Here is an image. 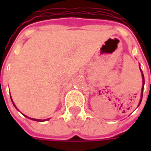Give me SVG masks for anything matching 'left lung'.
I'll use <instances>...</instances> for the list:
<instances>
[{"mask_svg":"<svg viewBox=\"0 0 151 151\" xmlns=\"http://www.w3.org/2000/svg\"><path fill=\"white\" fill-rule=\"evenodd\" d=\"M141 72H142V69H141ZM142 96H141V100H140L139 102V104H138V106L140 105V104H141V102H142V95H143V88H144V84H145V79H144V75H143V73L142 74ZM150 84H151V81H150Z\"/></svg>","mask_w":151,"mask_h":151,"instance_id":"left-lung-1","label":"left lung"}]
</instances>
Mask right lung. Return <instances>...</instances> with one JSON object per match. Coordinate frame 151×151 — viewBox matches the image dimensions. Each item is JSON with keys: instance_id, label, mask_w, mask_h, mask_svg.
Instances as JSON below:
<instances>
[{"instance_id": "right-lung-1", "label": "right lung", "mask_w": 151, "mask_h": 151, "mask_svg": "<svg viewBox=\"0 0 151 151\" xmlns=\"http://www.w3.org/2000/svg\"><path fill=\"white\" fill-rule=\"evenodd\" d=\"M10 98H11V97H10ZM11 100H12V98H11ZM12 102H13V100H12ZM13 104H14V106L15 108H16V106H15V104H14V103H13ZM25 116L27 117V116ZM27 118H29V117H27ZM30 119H31V120H35V121H44V120H37V119H33V118H30ZM47 120H49V119H47Z\"/></svg>"}]
</instances>
